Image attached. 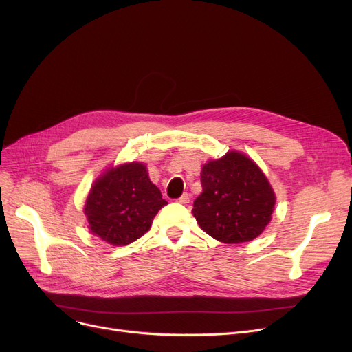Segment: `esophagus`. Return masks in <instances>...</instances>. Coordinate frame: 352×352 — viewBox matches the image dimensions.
I'll use <instances>...</instances> for the list:
<instances>
[{"label": "esophagus", "mask_w": 352, "mask_h": 352, "mask_svg": "<svg viewBox=\"0 0 352 352\" xmlns=\"http://www.w3.org/2000/svg\"><path fill=\"white\" fill-rule=\"evenodd\" d=\"M189 200H190L189 195H188V193H183V195L177 199V202L182 204V205H186V204H189Z\"/></svg>", "instance_id": "34e87169"}]
</instances>
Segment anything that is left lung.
I'll return each instance as SVG.
<instances>
[{
  "mask_svg": "<svg viewBox=\"0 0 352 352\" xmlns=\"http://www.w3.org/2000/svg\"><path fill=\"white\" fill-rule=\"evenodd\" d=\"M192 213L208 235L223 243L254 241L271 222L275 193L263 172L239 152L209 160Z\"/></svg>",
  "mask_w": 352,
  "mask_h": 352,
  "instance_id": "obj_1",
  "label": "left lung"
}]
</instances>
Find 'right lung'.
<instances>
[{"label": "right lung", "mask_w": 352, "mask_h": 352, "mask_svg": "<svg viewBox=\"0 0 352 352\" xmlns=\"http://www.w3.org/2000/svg\"><path fill=\"white\" fill-rule=\"evenodd\" d=\"M167 202L139 162L110 167L96 179L85 213L89 229L102 241L124 246L150 229L156 213Z\"/></svg>", "instance_id": "1"}]
</instances>
